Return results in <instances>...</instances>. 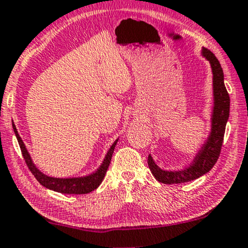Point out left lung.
Masks as SVG:
<instances>
[{"instance_id": "8db88e82", "label": "left lung", "mask_w": 248, "mask_h": 248, "mask_svg": "<svg viewBox=\"0 0 248 248\" xmlns=\"http://www.w3.org/2000/svg\"><path fill=\"white\" fill-rule=\"evenodd\" d=\"M202 54L211 62L213 71V89H214V108L212 115V131L207 142L203 144L202 149L196 155L192 164L186 169L175 171L162 170L153 161L151 155L147 156V164L156 180L164 184L186 183L196 180L208 173L220 156L222 143H223L225 126L230 111V97L224 86V75L220 62L211 50L202 48Z\"/></svg>"}]
</instances>
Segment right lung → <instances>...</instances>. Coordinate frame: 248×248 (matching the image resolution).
<instances>
[{"instance_id":"right-lung-1","label":"right lung","mask_w":248,"mask_h":248,"mask_svg":"<svg viewBox=\"0 0 248 248\" xmlns=\"http://www.w3.org/2000/svg\"><path fill=\"white\" fill-rule=\"evenodd\" d=\"M12 128H14V131L16 134V137H17L18 140V143H19L25 162H26L27 167L30 168L31 173H32L34 176H35L36 180L40 182L41 186L46 187V189L54 190L56 192L67 193V194H86V193L92 192L93 190H96L97 187L99 186V184L102 183L103 180H104V176L106 171H108L109 162H111L112 155H113L114 152V147L117 145V142H118L117 140L113 144H112V146L109 147L108 152L106 153L104 161H103V164L99 166V168L97 169L95 173L83 177L57 178V177L46 176V175L41 173L39 169L35 167V165L33 164L32 159H31V155H28L26 146H25L24 142L20 139L19 134H18L17 128H16L14 122H12Z\"/></svg>"}]
</instances>
